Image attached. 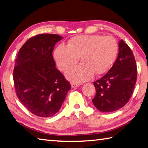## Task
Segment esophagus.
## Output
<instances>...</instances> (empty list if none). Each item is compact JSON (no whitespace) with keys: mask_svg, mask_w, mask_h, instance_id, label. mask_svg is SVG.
<instances>
[{"mask_svg":"<svg viewBox=\"0 0 148 148\" xmlns=\"http://www.w3.org/2000/svg\"><path fill=\"white\" fill-rule=\"evenodd\" d=\"M80 86L79 84H77V83H71V87L72 88H77L79 87Z\"/></svg>","mask_w":148,"mask_h":148,"instance_id":"obj_1","label":"esophagus"}]
</instances>
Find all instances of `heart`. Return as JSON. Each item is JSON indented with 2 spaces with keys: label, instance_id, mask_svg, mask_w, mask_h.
<instances>
[{
  "label": "heart",
  "instance_id": "heart-1",
  "mask_svg": "<svg viewBox=\"0 0 148 148\" xmlns=\"http://www.w3.org/2000/svg\"><path fill=\"white\" fill-rule=\"evenodd\" d=\"M118 45L112 36L79 35L69 41L67 45H59L54 57L61 71H66L75 66L80 57L81 64L66 73L68 79L81 83L101 75L111 67L117 53Z\"/></svg>",
  "mask_w": 148,
  "mask_h": 148
}]
</instances>
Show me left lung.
<instances>
[{
  "instance_id": "8db88e82",
  "label": "left lung",
  "mask_w": 148,
  "mask_h": 148,
  "mask_svg": "<svg viewBox=\"0 0 148 148\" xmlns=\"http://www.w3.org/2000/svg\"><path fill=\"white\" fill-rule=\"evenodd\" d=\"M119 54L115 63L101 79L93 82L96 95L92 99L98 110L108 113L123 107L134 90L137 66L131 49L124 41L119 42Z\"/></svg>"
}]
</instances>
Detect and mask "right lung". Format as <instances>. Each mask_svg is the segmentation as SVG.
<instances>
[{"label":"right lung","mask_w":148,"mask_h":148,"mask_svg":"<svg viewBox=\"0 0 148 148\" xmlns=\"http://www.w3.org/2000/svg\"><path fill=\"white\" fill-rule=\"evenodd\" d=\"M62 39L40 34L27 40L17 55L13 73L16 95L26 108L40 117L57 113L71 88L52 56L55 45Z\"/></svg>","instance_id":"add662e5"}]
</instances>
